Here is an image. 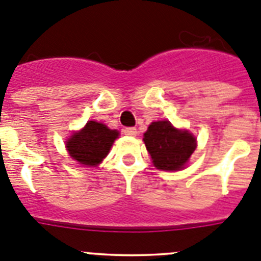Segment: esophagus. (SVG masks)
<instances>
[{
    "instance_id": "1",
    "label": "esophagus",
    "mask_w": 261,
    "mask_h": 261,
    "mask_svg": "<svg viewBox=\"0 0 261 261\" xmlns=\"http://www.w3.org/2000/svg\"><path fill=\"white\" fill-rule=\"evenodd\" d=\"M124 135H126V136H136V135H137V129L133 128V126H129V128L124 129Z\"/></svg>"
}]
</instances>
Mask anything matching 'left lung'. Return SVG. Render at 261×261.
Returning a JSON list of instances; mask_svg holds the SVG:
<instances>
[{"label": "left lung", "instance_id": "1", "mask_svg": "<svg viewBox=\"0 0 261 261\" xmlns=\"http://www.w3.org/2000/svg\"><path fill=\"white\" fill-rule=\"evenodd\" d=\"M143 136L153 165L161 170L182 169L196 148L192 135L178 130L166 120L151 123Z\"/></svg>", "mask_w": 261, "mask_h": 261}]
</instances>
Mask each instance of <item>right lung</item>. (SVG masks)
Masks as SVG:
<instances>
[{"label":"right lung","instance_id":"add662e5","mask_svg":"<svg viewBox=\"0 0 261 261\" xmlns=\"http://www.w3.org/2000/svg\"><path fill=\"white\" fill-rule=\"evenodd\" d=\"M118 130H111L105 124L88 121L81 132L74 133L66 142L69 155L82 165L95 166L108 155Z\"/></svg>","mask_w":261,"mask_h":261}]
</instances>
